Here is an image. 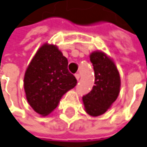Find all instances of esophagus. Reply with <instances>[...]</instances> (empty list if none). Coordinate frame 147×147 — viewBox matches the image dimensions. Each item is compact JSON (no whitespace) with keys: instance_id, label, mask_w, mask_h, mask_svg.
<instances>
[{"instance_id":"obj_1","label":"esophagus","mask_w":147,"mask_h":147,"mask_svg":"<svg viewBox=\"0 0 147 147\" xmlns=\"http://www.w3.org/2000/svg\"><path fill=\"white\" fill-rule=\"evenodd\" d=\"M74 76H75V78H77V80H78V79L80 78V75H79V74H74Z\"/></svg>"}]
</instances>
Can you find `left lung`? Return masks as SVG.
Here are the masks:
<instances>
[{
  "label": "left lung",
  "instance_id": "8db88e82",
  "mask_svg": "<svg viewBox=\"0 0 147 147\" xmlns=\"http://www.w3.org/2000/svg\"><path fill=\"white\" fill-rule=\"evenodd\" d=\"M95 83L92 89L83 97L85 111L92 117L104 113L117 98L121 79L113 61L104 53L96 51L90 55Z\"/></svg>",
  "mask_w": 147,
  "mask_h": 147
}]
</instances>
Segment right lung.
<instances>
[{
    "label": "right lung",
    "mask_w": 147,
    "mask_h": 147,
    "mask_svg": "<svg viewBox=\"0 0 147 147\" xmlns=\"http://www.w3.org/2000/svg\"><path fill=\"white\" fill-rule=\"evenodd\" d=\"M77 79L68 70V59L55 45L45 44L30 63L24 78L26 99L37 113L46 116L57 107Z\"/></svg>",
    "instance_id": "1"
}]
</instances>
